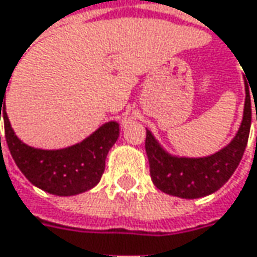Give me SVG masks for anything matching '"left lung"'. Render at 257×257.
<instances>
[{"instance_id": "left-lung-1", "label": "left lung", "mask_w": 257, "mask_h": 257, "mask_svg": "<svg viewBox=\"0 0 257 257\" xmlns=\"http://www.w3.org/2000/svg\"><path fill=\"white\" fill-rule=\"evenodd\" d=\"M253 94V92H251ZM254 100V97H253ZM257 120V108H256ZM251 125V101L245 82L243 120L232 141L207 157H176L163 150L147 129L146 152L153 184L163 193L181 198H200L218 191L231 178L244 154Z\"/></svg>"}]
</instances>
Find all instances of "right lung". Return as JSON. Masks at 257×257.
Here are the masks:
<instances>
[{"label":"right lung","instance_id":"add662e5","mask_svg":"<svg viewBox=\"0 0 257 257\" xmlns=\"http://www.w3.org/2000/svg\"><path fill=\"white\" fill-rule=\"evenodd\" d=\"M4 88L0 89V120L4 119L6 141L22 174L35 187L54 196H75L95 187L104 172L107 153L119 138V123L107 122L67 149H34L22 143L13 131L6 111Z\"/></svg>","mask_w":257,"mask_h":257}]
</instances>
